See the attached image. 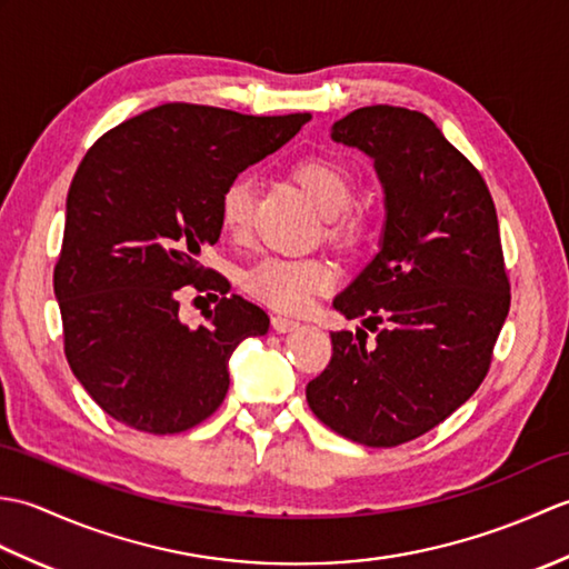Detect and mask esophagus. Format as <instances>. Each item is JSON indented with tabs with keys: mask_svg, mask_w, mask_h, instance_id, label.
Listing matches in <instances>:
<instances>
[{
	"mask_svg": "<svg viewBox=\"0 0 569 569\" xmlns=\"http://www.w3.org/2000/svg\"><path fill=\"white\" fill-rule=\"evenodd\" d=\"M271 325H273L276 332H293V330L300 328V322H296L291 318H283V316H273Z\"/></svg>",
	"mask_w": 569,
	"mask_h": 569,
	"instance_id": "esophagus-1",
	"label": "esophagus"
}]
</instances>
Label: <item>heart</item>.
Returning a JSON list of instances; mask_svg holds the SVG:
<instances>
[{"label": "heart", "instance_id": "heart-1", "mask_svg": "<svg viewBox=\"0 0 569 569\" xmlns=\"http://www.w3.org/2000/svg\"><path fill=\"white\" fill-rule=\"evenodd\" d=\"M296 183L316 202V208L328 214L330 237L337 244L352 247L365 237L367 220L359 210H349L355 198V178L347 166L332 156H306L291 166ZM253 202L251 180L239 176L229 180L220 198V220L227 232H241L249 224ZM337 283V271L325 259H288L266 257L257 261L241 276V286L249 296L261 300L263 306L283 312H303L312 298L328 293Z\"/></svg>", "mask_w": 569, "mask_h": 569}]
</instances>
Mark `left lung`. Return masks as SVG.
<instances>
[{
  "instance_id": "8db88e82",
  "label": "left lung",
  "mask_w": 569,
  "mask_h": 569,
  "mask_svg": "<svg viewBox=\"0 0 569 569\" xmlns=\"http://www.w3.org/2000/svg\"><path fill=\"white\" fill-rule=\"evenodd\" d=\"M332 141L373 161L383 190L379 251L332 308L367 332H332V359L306 389L325 426L369 447H396L462 406L485 381L511 293L497 208L485 178L430 117L361 107Z\"/></svg>"
}]
</instances>
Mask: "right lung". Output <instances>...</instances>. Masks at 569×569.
Here are the masks:
<instances>
[{"label": "right lung", "instance_id": "right-lung-1", "mask_svg": "<svg viewBox=\"0 0 569 569\" xmlns=\"http://www.w3.org/2000/svg\"><path fill=\"white\" fill-rule=\"evenodd\" d=\"M306 122L308 112L251 117L171 102L110 129L84 156L68 190L53 291L68 365L107 416L171 435L220 408L229 357L269 332V316L227 298L200 251L220 239L229 180ZM192 282L223 293L200 329L177 316V291Z\"/></svg>", "mask_w": 569, "mask_h": 569}]
</instances>
